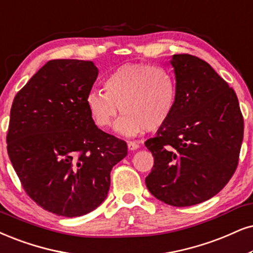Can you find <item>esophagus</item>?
<instances>
[{"label": "esophagus", "instance_id": "obj_1", "mask_svg": "<svg viewBox=\"0 0 253 253\" xmlns=\"http://www.w3.org/2000/svg\"><path fill=\"white\" fill-rule=\"evenodd\" d=\"M127 146H128L129 150H135L140 147L139 143H137L136 141H128V142H127Z\"/></svg>", "mask_w": 253, "mask_h": 253}]
</instances>
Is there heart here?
<instances>
[{
  "instance_id": "1",
  "label": "heart",
  "mask_w": 253,
  "mask_h": 253,
  "mask_svg": "<svg viewBox=\"0 0 253 253\" xmlns=\"http://www.w3.org/2000/svg\"><path fill=\"white\" fill-rule=\"evenodd\" d=\"M104 91L92 89L86 106L94 124L107 128L120 110L117 130L135 135L166 125L177 103V83L174 73L154 64H125L104 79Z\"/></svg>"
}]
</instances>
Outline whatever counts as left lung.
Listing matches in <instances>:
<instances>
[{
	"instance_id": "8db88e82",
	"label": "left lung",
	"mask_w": 253,
	"mask_h": 253,
	"mask_svg": "<svg viewBox=\"0 0 253 253\" xmlns=\"http://www.w3.org/2000/svg\"><path fill=\"white\" fill-rule=\"evenodd\" d=\"M177 103L169 121L145 146L154 156L146 185L172 207H190L218 194L235 174L244 135L236 92L203 59L170 60Z\"/></svg>"
}]
</instances>
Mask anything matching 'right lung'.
I'll return each mask as SVG.
<instances>
[{"label":"right lung","mask_w":253,"mask_h":253,"mask_svg":"<svg viewBox=\"0 0 253 253\" xmlns=\"http://www.w3.org/2000/svg\"><path fill=\"white\" fill-rule=\"evenodd\" d=\"M98 77L89 60L52 59L15 95L7 133L12 167L28 196L64 217L106 198L111 169L127 143L95 126L86 95Z\"/></svg>","instance_id":"obj_1"}]
</instances>
